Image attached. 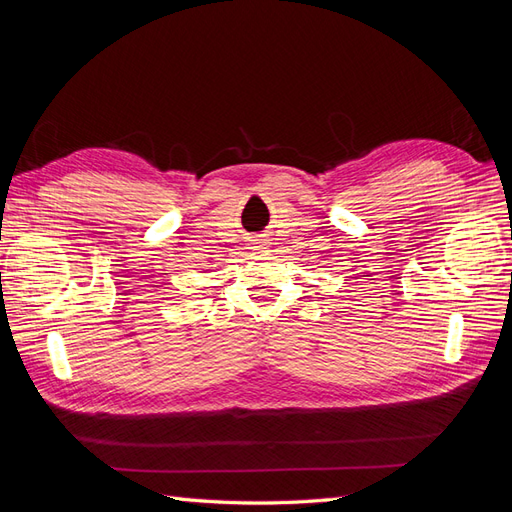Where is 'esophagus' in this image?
<instances>
[{
  "mask_svg": "<svg viewBox=\"0 0 512 512\" xmlns=\"http://www.w3.org/2000/svg\"><path fill=\"white\" fill-rule=\"evenodd\" d=\"M254 241V247H260L262 245V239H252Z\"/></svg>",
  "mask_w": 512,
  "mask_h": 512,
  "instance_id": "obj_1",
  "label": "esophagus"
}]
</instances>
